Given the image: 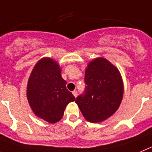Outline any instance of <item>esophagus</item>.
<instances>
[{"label": "esophagus", "instance_id": "34e87169", "mask_svg": "<svg viewBox=\"0 0 152 152\" xmlns=\"http://www.w3.org/2000/svg\"><path fill=\"white\" fill-rule=\"evenodd\" d=\"M72 94H73V96H75V97H76V96H77V95H78V93H77V91H76V90H74V91L72 92Z\"/></svg>", "mask_w": 152, "mask_h": 152}]
</instances>
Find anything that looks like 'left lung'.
Here are the masks:
<instances>
[{
    "mask_svg": "<svg viewBox=\"0 0 152 152\" xmlns=\"http://www.w3.org/2000/svg\"><path fill=\"white\" fill-rule=\"evenodd\" d=\"M85 90L76 103L85 119L98 123L112 116L121 103L124 86L115 66L104 58L89 63L85 72Z\"/></svg>",
    "mask_w": 152,
    "mask_h": 152,
    "instance_id": "8db88e82",
    "label": "left lung"
}]
</instances>
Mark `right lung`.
<instances>
[{"instance_id":"obj_1","label":"right lung","mask_w":152,"mask_h":152,"mask_svg":"<svg viewBox=\"0 0 152 152\" xmlns=\"http://www.w3.org/2000/svg\"><path fill=\"white\" fill-rule=\"evenodd\" d=\"M27 96L35 115L51 124L62 119L67 104L76 99L66 89L58 63L48 58L39 60L33 69Z\"/></svg>"}]
</instances>
